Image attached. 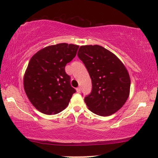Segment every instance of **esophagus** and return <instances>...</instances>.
Masks as SVG:
<instances>
[{"mask_svg":"<svg viewBox=\"0 0 158 158\" xmlns=\"http://www.w3.org/2000/svg\"><path fill=\"white\" fill-rule=\"evenodd\" d=\"M76 90H77V93H79L80 92H81V88H80V87L77 88Z\"/></svg>","mask_w":158,"mask_h":158,"instance_id":"esophagus-1","label":"esophagus"}]
</instances>
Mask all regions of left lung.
I'll use <instances>...</instances> for the list:
<instances>
[{
    "label": "left lung",
    "instance_id": "1",
    "mask_svg": "<svg viewBox=\"0 0 158 158\" xmlns=\"http://www.w3.org/2000/svg\"><path fill=\"white\" fill-rule=\"evenodd\" d=\"M77 56L92 81L91 93L84 98L88 108L101 116L116 113L130 95V75L123 63L100 45L81 46Z\"/></svg>",
    "mask_w": 158,
    "mask_h": 158
}]
</instances>
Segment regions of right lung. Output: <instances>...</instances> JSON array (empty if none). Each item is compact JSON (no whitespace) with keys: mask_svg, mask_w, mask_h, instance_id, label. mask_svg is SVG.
I'll list each match as a JSON object with an SVG mask.
<instances>
[{"mask_svg":"<svg viewBox=\"0 0 158 158\" xmlns=\"http://www.w3.org/2000/svg\"><path fill=\"white\" fill-rule=\"evenodd\" d=\"M78 45L60 43L40 50L29 61L23 87L35 107L44 114L60 113L68 106L76 90L66 74L67 63L75 57Z\"/></svg>","mask_w":158,"mask_h":158,"instance_id":"right-lung-1","label":"right lung"}]
</instances>
